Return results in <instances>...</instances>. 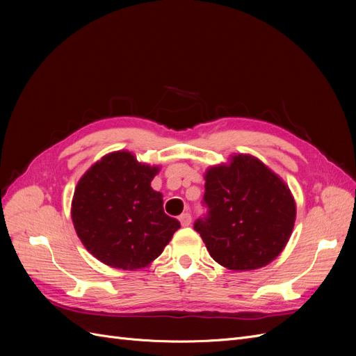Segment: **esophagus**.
<instances>
[{
    "label": "esophagus",
    "mask_w": 356,
    "mask_h": 356,
    "mask_svg": "<svg viewBox=\"0 0 356 356\" xmlns=\"http://www.w3.org/2000/svg\"><path fill=\"white\" fill-rule=\"evenodd\" d=\"M179 221H181L182 225H184V227H188V225L191 224V215H190V212L181 213L179 215Z\"/></svg>",
    "instance_id": "esophagus-1"
}]
</instances>
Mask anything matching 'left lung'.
<instances>
[{"label":"left lung","instance_id":"8db88e82","mask_svg":"<svg viewBox=\"0 0 356 356\" xmlns=\"http://www.w3.org/2000/svg\"><path fill=\"white\" fill-rule=\"evenodd\" d=\"M203 207L195 221L211 257L230 270L260 268L282 252L296 221L285 182L260 160L238 154L207 170Z\"/></svg>","mask_w":356,"mask_h":356}]
</instances>
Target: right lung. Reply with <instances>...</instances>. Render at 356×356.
<instances>
[{
  "mask_svg": "<svg viewBox=\"0 0 356 356\" xmlns=\"http://www.w3.org/2000/svg\"><path fill=\"white\" fill-rule=\"evenodd\" d=\"M159 168L138 163L129 152L106 154L74 191L71 217L80 241L106 266L136 270L163 252L181 227L152 188Z\"/></svg>",
  "mask_w": 356,
  "mask_h": 356,
  "instance_id": "add662e5",
  "label": "right lung"
}]
</instances>
